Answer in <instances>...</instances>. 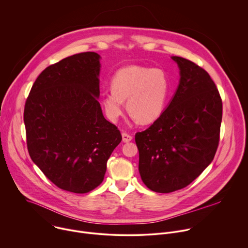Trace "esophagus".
Returning <instances> with one entry per match:
<instances>
[{
	"instance_id": "obj_1",
	"label": "esophagus",
	"mask_w": 248,
	"mask_h": 248,
	"mask_svg": "<svg viewBox=\"0 0 248 248\" xmlns=\"http://www.w3.org/2000/svg\"><path fill=\"white\" fill-rule=\"evenodd\" d=\"M132 139H133V137L130 136L129 134H127V133H122V140H123L124 142H129V141L132 140Z\"/></svg>"
}]
</instances>
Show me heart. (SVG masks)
Segmentation results:
<instances>
[{"instance_id": "heart-1", "label": "heart", "mask_w": 248, "mask_h": 248, "mask_svg": "<svg viewBox=\"0 0 248 248\" xmlns=\"http://www.w3.org/2000/svg\"><path fill=\"white\" fill-rule=\"evenodd\" d=\"M111 90L102 96V105L108 119L116 121L123 113L127 100L129 113L140 123L157 120L164 111L170 80L161 69L128 66L117 71L111 79Z\"/></svg>"}]
</instances>
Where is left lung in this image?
I'll return each instance as SVG.
<instances>
[{
	"mask_svg": "<svg viewBox=\"0 0 248 248\" xmlns=\"http://www.w3.org/2000/svg\"><path fill=\"white\" fill-rule=\"evenodd\" d=\"M171 59L180 70L177 90L160 117L135 136L141 180L158 193L182 189L203 171L216 153L222 121V100L207 72Z\"/></svg>",
	"mask_w": 248,
	"mask_h": 248,
	"instance_id": "8db88e82",
	"label": "left lung"
}]
</instances>
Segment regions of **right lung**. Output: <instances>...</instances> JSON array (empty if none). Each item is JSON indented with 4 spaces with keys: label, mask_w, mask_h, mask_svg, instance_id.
Returning a JSON list of instances; mask_svg holds the SVG:
<instances>
[{
    "label": "right lung",
    "mask_w": 248,
    "mask_h": 248,
    "mask_svg": "<svg viewBox=\"0 0 248 248\" xmlns=\"http://www.w3.org/2000/svg\"><path fill=\"white\" fill-rule=\"evenodd\" d=\"M100 55L82 52L50 65L25 103L27 147L33 162L60 189L84 194L104 180L122 136L103 115Z\"/></svg>",
    "instance_id": "1"
}]
</instances>
